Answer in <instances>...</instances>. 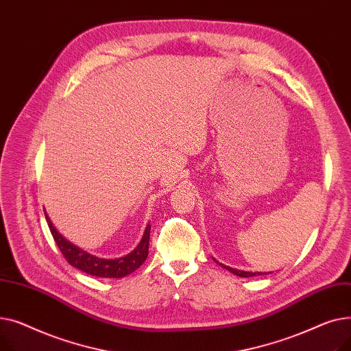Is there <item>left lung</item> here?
Returning <instances> with one entry per match:
<instances>
[{"label":"left lung","instance_id":"8db88e82","mask_svg":"<svg viewBox=\"0 0 351 351\" xmlns=\"http://www.w3.org/2000/svg\"><path fill=\"white\" fill-rule=\"evenodd\" d=\"M216 263H217V262H216ZM220 266L225 267V269H228L229 271H232V273H233V274H236V276H241V278H252V276H256V274H262V273H252V271L236 270V269H232V267H229V266H225V265H222V263H220Z\"/></svg>","mask_w":351,"mask_h":351}]
</instances>
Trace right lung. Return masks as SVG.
I'll return each mask as SVG.
<instances>
[{
  "mask_svg": "<svg viewBox=\"0 0 351 351\" xmlns=\"http://www.w3.org/2000/svg\"><path fill=\"white\" fill-rule=\"evenodd\" d=\"M45 219L48 222L53 241H55V243H57L58 249L61 250L62 256L65 257V261L71 266L77 267L88 274L97 276V278H108V279L123 278V276L131 274L132 271H135L147 257V250H149L151 225L146 226L141 243L132 253H129L125 257H121V259L108 261V259H99V257L88 254L86 252L81 250L80 247L69 243L66 239H64L57 230H55V228L52 226L51 220L48 219L47 215H45Z\"/></svg>",
  "mask_w": 351,
  "mask_h": 351,
  "instance_id": "obj_1",
  "label": "right lung"
}]
</instances>
